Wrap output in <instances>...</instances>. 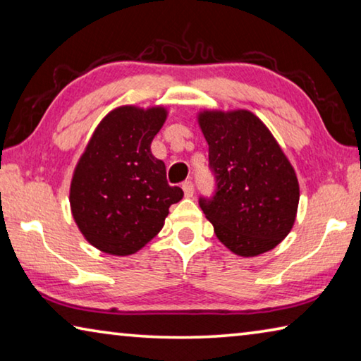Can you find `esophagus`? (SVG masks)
Returning a JSON list of instances; mask_svg holds the SVG:
<instances>
[{"mask_svg":"<svg viewBox=\"0 0 361 361\" xmlns=\"http://www.w3.org/2000/svg\"><path fill=\"white\" fill-rule=\"evenodd\" d=\"M181 188H183V191H185V195L186 197H192V194H194V185H192V181H185L181 185Z\"/></svg>","mask_w":361,"mask_h":361,"instance_id":"obj_1","label":"esophagus"}]
</instances>
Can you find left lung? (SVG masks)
Returning a JSON list of instances; mask_svg holds the SVG:
<instances>
[{
	"instance_id": "obj_1",
	"label": "left lung",
	"mask_w": 361,
	"mask_h": 361,
	"mask_svg": "<svg viewBox=\"0 0 361 361\" xmlns=\"http://www.w3.org/2000/svg\"><path fill=\"white\" fill-rule=\"evenodd\" d=\"M197 122L216 180L215 195L200 197L199 205L218 240L245 258L276 248L295 224L299 204L288 157L248 109H204Z\"/></svg>"
}]
</instances>
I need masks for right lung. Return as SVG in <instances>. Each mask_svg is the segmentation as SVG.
I'll list each match as a JSON object with an SVG mask.
<instances>
[{
  "instance_id": "add662e5",
  "label": "right lung",
  "mask_w": 361,
  "mask_h": 361,
  "mask_svg": "<svg viewBox=\"0 0 361 361\" xmlns=\"http://www.w3.org/2000/svg\"><path fill=\"white\" fill-rule=\"evenodd\" d=\"M167 119L164 106L114 108L97 126L79 157L70 207L79 231L100 252L137 253L159 234L183 191L170 186L151 142Z\"/></svg>"
}]
</instances>
